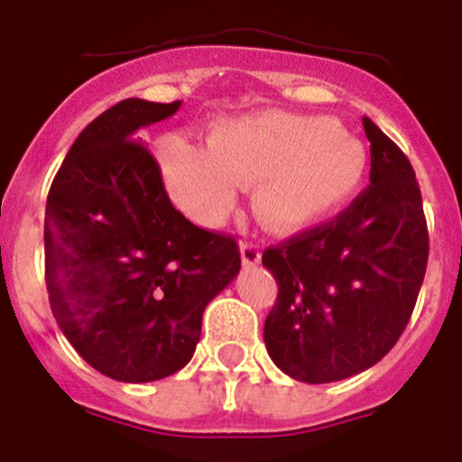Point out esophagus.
<instances>
[{"mask_svg": "<svg viewBox=\"0 0 462 462\" xmlns=\"http://www.w3.org/2000/svg\"><path fill=\"white\" fill-rule=\"evenodd\" d=\"M239 254H242V263L246 267H254L261 263V246L255 242H242V246H239Z\"/></svg>", "mask_w": 462, "mask_h": 462, "instance_id": "1", "label": "esophagus"}]
</instances>
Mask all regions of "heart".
<instances>
[{"label": "heart", "instance_id": "b5f03b06", "mask_svg": "<svg viewBox=\"0 0 462 462\" xmlns=\"http://www.w3.org/2000/svg\"><path fill=\"white\" fill-rule=\"evenodd\" d=\"M162 171L171 195L199 223H218L254 188L255 216L274 232H298L359 195L369 152L331 117L263 110L220 119L208 145L169 138Z\"/></svg>", "mask_w": 462, "mask_h": 462}]
</instances>
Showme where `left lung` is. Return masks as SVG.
<instances>
[{"label":"left lung","instance_id":"left-lung-1","mask_svg":"<svg viewBox=\"0 0 462 462\" xmlns=\"http://www.w3.org/2000/svg\"><path fill=\"white\" fill-rule=\"evenodd\" d=\"M371 185L331 223L263 254L279 284L267 355L296 381H345L404 333L428 267V223L406 154L369 117Z\"/></svg>","mask_w":462,"mask_h":462}]
</instances>
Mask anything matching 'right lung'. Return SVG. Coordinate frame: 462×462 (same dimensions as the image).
Instances as JSON below:
<instances>
[{"label": "right lung", "instance_id": "add662e5", "mask_svg": "<svg viewBox=\"0 0 462 462\" xmlns=\"http://www.w3.org/2000/svg\"><path fill=\"white\" fill-rule=\"evenodd\" d=\"M176 103L126 98L77 135L44 218L49 303L84 362L122 383L162 381L192 359L201 315L239 274L237 242L176 211L143 129Z\"/></svg>", "mask_w": 462, "mask_h": 462}]
</instances>
